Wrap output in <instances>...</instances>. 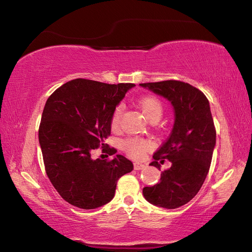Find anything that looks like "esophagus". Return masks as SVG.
Returning a JSON list of instances; mask_svg holds the SVG:
<instances>
[{
  "label": "esophagus",
  "mask_w": 252,
  "mask_h": 252,
  "mask_svg": "<svg viewBox=\"0 0 252 252\" xmlns=\"http://www.w3.org/2000/svg\"><path fill=\"white\" fill-rule=\"evenodd\" d=\"M144 167H145V164H142V163H134V169H135V170H142Z\"/></svg>",
  "instance_id": "1"
}]
</instances>
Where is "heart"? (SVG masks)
<instances>
[{"instance_id":"obj_1","label":"heart","mask_w":252,"mask_h":252,"mask_svg":"<svg viewBox=\"0 0 252 252\" xmlns=\"http://www.w3.org/2000/svg\"><path fill=\"white\" fill-rule=\"evenodd\" d=\"M138 106L143 112V115L146 117L147 120L153 119H159L162 115L163 106L162 103L155 96H145L140 101H138ZM122 114V107L118 106L112 112L111 116V127L112 129H118L120 123V118ZM151 147V143H149L145 138L141 137H131L127 138L122 143V148L125 152L129 155L133 159H141L143 157L144 153Z\"/></svg>"}]
</instances>
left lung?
Instances as JSON below:
<instances>
[{
	"instance_id": "obj_1",
	"label": "left lung",
	"mask_w": 252,
	"mask_h": 252,
	"mask_svg": "<svg viewBox=\"0 0 252 252\" xmlns=\"http://www.w3.org/2000/svg\"><path fill=\"white\" fill-rule=\"evenodd\" d=\"M142 88L168 99L174 110V125L168 140L154 154V165L164 170L158 184L144 187L143 195L152 205L175 209L194 198L205 182L216 147V129L209 100L192 85L168 80L142 83Z\"/></svg>"
}]
</instances>
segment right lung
<instances>
[{"label":"right lung","mask_w":252,"mask_h":252,"mask_svg":"<svg viewBox=\"0 0 252 252\" xmlns=\"http://www.w3.org/2000/svg\"><path fill=\"white\" fill-rule=\"evenodd\" d=\"M133 83L107 84L74 79L47 98L39 127L46 174L70 205L90 210L108 203L117 181L133 170L122 155L110 161L91 154L110 134L111 116ZM104 148L103 151H105ZM110 155L116 154L108 148Z\"/></svg>","instance_id":"add662e5"}]
</instances>
